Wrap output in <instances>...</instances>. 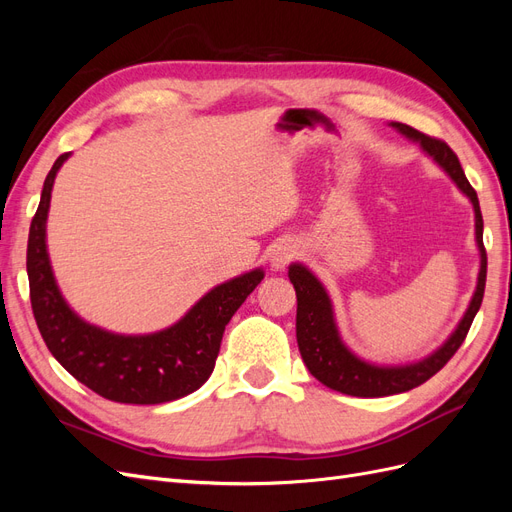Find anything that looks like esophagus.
Wrapping results in <instances>:
<instances>
[{"mask_svg": "<svg viewBox=\"0 0 512 512\" xmlns=\"http://www.w3.org/2000/svg\"><path fill=\"white\" fill-rule=\"evenodd\" d=\"M297 256H299V245L297 243L277 245L275 250L271 252V258H269L271 269L273 271H282V269H286L288 262H292Z\"/></svg>", "mask_w": 512, "mask_h": 512, "instance_id": "esophagus-1", "label": "esophagus"}]
</instances>
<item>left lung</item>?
Returning <instances> with one entry per match:
<instances>
[{
  "label": "left lung",
  "instance_id": "1",
  "mask_svg": "<svg viewBox=\"0 0 512 512\" xmlns=\"http://www.w3.org/2000/svg\"><path fill=\"white\" fill-rule=\"evenodd\" d=\"M391 128H395L399 134H404L408 141L421 147L427 158L436 162L444 173L448 175L457 190L468 196L474 209V235H476V247H478V277L476 288L470 299V305L466 314L457 322L455 331L444 339V344L438 346L431 354L423 356L414 363L404 365H380L361 359L359 354H354L346 342L339 335L333 301L329 297L327 288L322 286L318 277L309 271L303 262H292L288 267V277L297 292V344L301 359L307 365L309 374H312L318 382L329 386L333 391H339L352 397H386L406 393L414 386L427 382L433 374L448 363V359L457 352V348L466 339L470 324L483 303L485 294V280H487V254L483 247V215H480L478 196L470 181L466 179V173L453 153V149L446 143L438 141V138L425 136L418 130L406 126V123L391 121Z\"/></svg>",
  "mask_w": 512,
  "mask_h": 512
}]
</instances>
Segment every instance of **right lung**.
I'll return each mask as SVG.
<instances>
[{"mask_svg": "<svg viewBox=\"0 0 512 512\" xmlns=\"http://www.w3.org/2000/svg\"><path fill=\"white\" fill-rule=\"evenodd\" d=\"M68 158L59 156L44 179L27 241L29 297L44 344L68 374L119 404L151 406L194 393L211 376L226 324L265 271L258 267L218 284L156 333L123 335L83 320L61 294L46 250L53 183Z\"/></svg>", "mask_w": 512, "mask_h": 512, "instance_id": "obj_1", "label": "right lung"}]
</instances>
